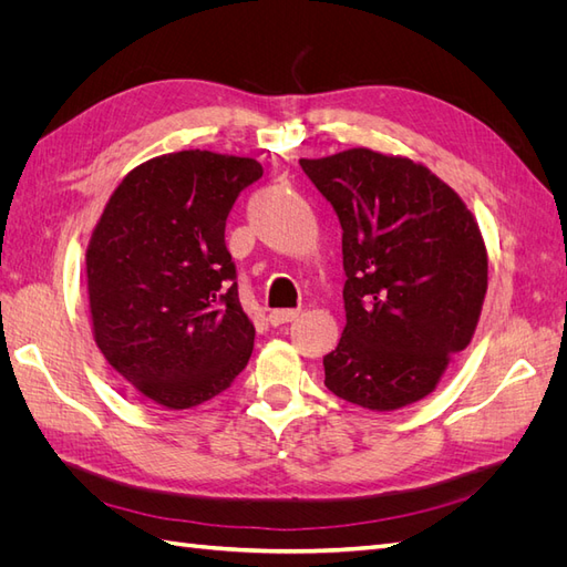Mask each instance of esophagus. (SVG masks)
Masks as SVG:
<instances>
[{
  "instance_id": "34e87169",
  "label": "esophagus",
  "mask_w": 567,
  "mask_h": 567,
  "mask_svg": "<svg viewBox=\"0 0 567 567\" xmlns=\"http://www.w3.org/2000/svg\"><path fill=\"white\" fill-rule=\"evenodd\" d=\"M298 317H300V310H271V312H269V321H271L274 326L288 323V321H293V319H298Z\"/></svg>"
}]
</instances>
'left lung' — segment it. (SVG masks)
I'll return each mask as SVG.
<instances>
[{
    "label": "left lung",
    "mask_w": 567,
    "mask_h": 567,
    "mask_svg": "<svg viewBox=\"0 0 567 567\" xmlns=\"http://www.w3.org/2000/svg\"><path fill=\"white\" fill-rule=\"evenodd\" d=\"M342 227L346 329L326 388L373 411L431 394L468 348L487 293V250L454 188L421 163L350 148L300 161Z\"/></svg>",
    "instance_id": "left-lung-1"
}]
</instances>
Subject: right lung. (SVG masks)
<instances>
[{
	"label": "right lung",
	"instance_id": "add662e5",
	"mask_svg": "<svg viewBox=\"0 0 567 567\" xmlns=\"http://www.w3.org/2000/svg\"><path fill=\"white\" fill-rule=\"evenodd\" d=\"M262 177L252 158L179 151L134 167L87 248L94 340L144 398L192 409L248 364L255 326L225 244L229 210Z\"/></svg>",
	"mask_w": 567,
	"mask_h": 567
}]
</instances>
